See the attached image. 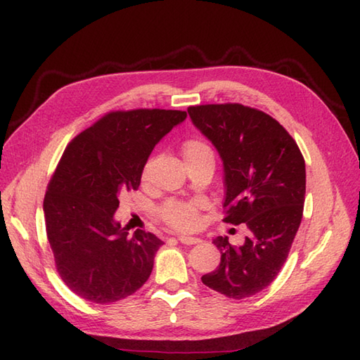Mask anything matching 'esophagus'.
<instances>
[{
  "label": "esophagus",
  "instance_id": "1",
  "mask_svg": "<svg viewBox=\"0 0 360 360\" xmlns=\"http://www.w3.org/2000/svg\"><path fill=\"white\" fill-rule=\"evenodd\" d=\"M178 240L182 243V244H187V246H190V244H198L201 243L200 238H196V236H186V235H181L178 236Z\"/></svg>",
  "mask_w": 360,
  "mask_h": 360
}]
</instances>
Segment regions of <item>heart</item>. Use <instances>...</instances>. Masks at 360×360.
I'll list each match as a JSON object with an SVG mask.
<instances>
[{"label":"heart","instance_id":"b5f03b06","mask_svg":"<svg viewBox=\"0 0 360 360\" xmlns=\"http://www.w3.org/2000/svg\"><path fill=\"white\" fill-rule=\"evenodd\" d=\"M182 156L186 159V164H192L202 159H213V151L200 139H188L182 143ZM162 218L176 229L188 231L198 223V212L192 202L170 201L162 207Z\"/></svg>","mask_w":360,"mask_h":360}]
</instances>
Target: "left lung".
I'll return each mask as SVG.
<instances>
[{
  "label": "left lung",
  "instance_id": "obj_1",
  "mask_svg": "<svg viewBox=\"0 0 360 360\" xmlns=\"http://www.w3.org/2000/svg\"><path fill=\"white\" fill-rule=\"evenodd\" d=\"M187 111L223 160L224 221L249 229L241 246H231L227 236L213 240L221 263L201 280L241 300L269 286L286 262L303 215L304 159L286 129L263 111L238 103Z\"/></svg>",
  "mask_w": 360,
  "mask_h": 360
}]
</instances>
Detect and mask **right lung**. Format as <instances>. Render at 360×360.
Here are the masks:
<instances>
[{"label":"right lung","instance_id":"add662e5","mask_svg":"<svg viewBox=\"0 0 360 360\" xmlns=\"http://www.w3.org/2000/svg\"><path fill=\"white\" fill-rule=\"evenodd\" d=\"M186 111L110 112L68 145L48 186L46 233L60 277L74 294L108 304L148 280L162 246L156 235H128L116 219L119 198L141 186L143 167Z\"/></svg>","mask_w":360,"mask_h":360}]
</instances>
